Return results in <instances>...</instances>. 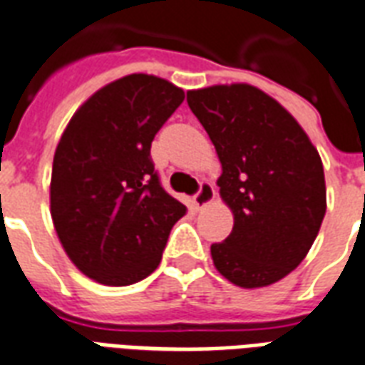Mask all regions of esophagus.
Here are the masks:
<instances>
[{"instance_id": "1", "label": "esophagus", "mask_w": 365, "mask_h": 365, "mask_svg": "<svg viewBox=\"0 0 365 365\" xmlns=\"http://www.w3.org/2000/svg\"><path fill=\"white\" fill-rule=\"evenodd\" d=\"M212 199H215V185L210 182H201L199 190H197V193L193 195L195 205L197 207H205V205H209Z\"/></svg>"}]
</instances>
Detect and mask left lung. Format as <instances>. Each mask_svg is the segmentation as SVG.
Here are the masks:
<instances>
[{
	"mask_svg": "<svg viewBox=\"0 0 365 365\" xmlns=\"http://www.w3.org/2000/svg\"><path fill=\"white\" fill-rule=\"evenodd\" d=\"M187 104L222 164L220 195L234 228L210 245L218 272L242 288L269 286L304 261L327 210L319 153L298 121L250 85L190 91Z\"/></svg>",
	"mask_w": 365,
	"mask_h": 365,
	"instance_id": "1",
	"label": "left lung"
}]
</instances>
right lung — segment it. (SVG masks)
Masks as SVG:
<instances>
[{
  "mask_svg": "<svg viewBox=\"0 0 365 365\" xmlns=\"http://www.w3.org/2000/svg\"><path fill=\"white\" fill-rule=\"evenodd\" d=\"M182 88L135 73L94 93L53 155L50 207L63 250L100 284L128 286L155 271L185 205L162 187L150 158Z\"/></svg>",
  "mask_w": 365,
  "mask_h": 365,
  "instance_id": "obj_1",
  "label": "right lung"
}]
</instances>
